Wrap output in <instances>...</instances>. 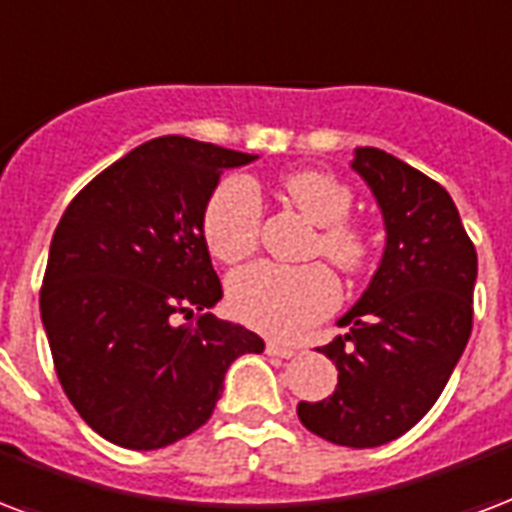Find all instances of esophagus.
Instances as JSON below:
<instances>
[{
	"mask_svg": "<svg viewBox=\"0 0 512 512\" xmlns=\"http://www.w3.org/2000/svg\"><path fill=\"white\" fill-rule=\"evenodd\" d=\"M266 352L268 355H274V358H293L295 355L293 347H287V344L279 342H266Z\"/></svg>",
	"mask_w": 512,
	"mask_h": 512,
	"instance_id": "1",
	"label": "esophagus"
}]
</instances>
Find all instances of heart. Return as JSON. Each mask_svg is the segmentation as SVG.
Here are the masks:
<instances>
[{
    "label": "heart",
    "instance_id": "b5f03b06",
    "mask_svg": "<svg viewBox=\"0 0 512 512\" xmlns=\"http://www.w3.org/2000/svg\"><path fill=\"white\" fill-rule=\"evenodd\" d=\"M282 192L309 222L320 227L317 252L344 271H358L366 260V238L344 222L350 214V192L320 170H298L282 179ZM263 200L255 181L227 176L211 192L203 211V236L211 255L238 263L257 249ZM339 304V282L320 263L276 266L255 263L227 282V306L238 320L271 336H298L320 323Z\"/></svg>",
    "mask_w": 512,
    "mask_h": 512
}]
</instances>
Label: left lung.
Masks as SVG:
<instances>
[{
  "instance_id": "8db88e82",
  "label": "left lung",
  "mask_w": 512,
  "mask_h": 512,
  "mask_svg": "<svg viewBox=\"0 0 512 512\" xmlns=\"http://www.w3.org/2000/svg\"><path fill=\"white\" fill-rule=\"evenodd\" d=\"M350 168L372 189L385 249L372 282L320 347L339 369L336 391L301 401L298 418L344 448H377L434 407L472 333L478 255L458 208L437 181L372 146Z\"/></svg>"
}]
</instances>
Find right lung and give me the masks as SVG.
<instances>
[{
  "label": "right lung",
  "instance_id": "right-lung-1",
  "mask_svg": "<svg viewBox=\"0 0 512 512\" xmlns=\"http://www.w3.org/2000/svg\"><path fill=\"white\" fill-rule=\"evenodd\" d=\"M255 154L179 135L143 143L75 195L56 225L40 317L67 399L113 445L157 450L200 429L225 372L263 339L222 298L203 211ZM184 313L192 324L181 326Z\"/></svg>",
  "mask_w": 512,
  "mask_h": 512
}]
</instances>
